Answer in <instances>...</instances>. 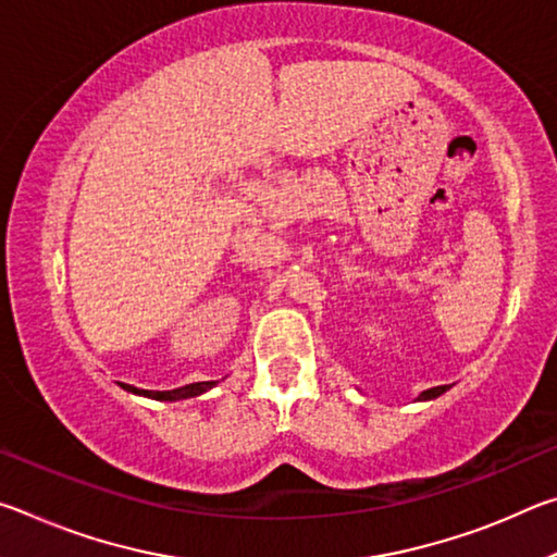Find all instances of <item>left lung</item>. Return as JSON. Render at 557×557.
<instances>
[{
  "mask_svg": "<svg viewBox=\"0 0 557 557\" xmlns=\"http://www.w3.org/2000/svg\"><path fill=\"white\" fill-rule=\"evenodd\" d=\"M449 385H437V388H430V391H422L418 400H432V398H440L442 393H447Z\"/></svg>",
  "mask_w": 557,
  "mask_h": 557,
  "instance_id": "obj_1",
  "label": "left lung"
}]
</instances>
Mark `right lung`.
<instances>
[{
	"label": "right lung",
	"instance_id": "add662e5",
	"mask_svg": "<svg viewBox=\"0 0 557 557\" xmlns=\"http://www.w3.org/2000/svg\"><path fill=\"white\" fill-rule=\"evenodd\" d=\"M219 381H203V383H188L182 385V388H174V391H139L135 385H127L122 383V388L129 391V393H137V395H147V398H154V400H184V398H196V395L206 393L209 388Z\"/></svg>",
	"mask_w": 557,
	"mask_h": 557
}]
</instances>
